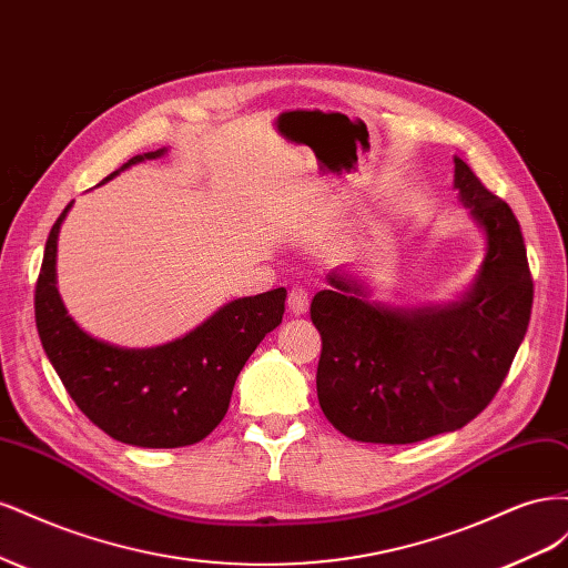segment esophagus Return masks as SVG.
<instances>
[{"label":"esophagus","mask_w":568,"mask_h":568,"mask_svg":"<svg viewBox=\"0 0 568 568\" xmlns=\"http://www.w3.org/2000/svg\"><path fill=\"white\" fill-rule=\"evenodd\" d=\"M288 311L294 315H305L307 313V305H311V296H307V291L303 286H294L288 291Z\"/></svg>","instance_id":"1"}]
</instances>
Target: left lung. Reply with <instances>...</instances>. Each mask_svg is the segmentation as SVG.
<instances>
[{
    "label": "left lung",
    "instance_id": "8db88e82",
    "mask_svg": "<svg viewBox=\"0 0 568 568\" xmlns=\"http://www.w3.org/2000/svg\"><path fill=\"white\" fill-rule=\"evenodd\" d=\"M455 189L488 244L459 301L398 311L372 303L341 270L313 298L320 407L353 440L405 445L469 424L500 390L526 336L532 280L519 220L457 156Z\"/></svg>",
    "mask_w": 568,
    "mask_h": 568
}]
</instances>
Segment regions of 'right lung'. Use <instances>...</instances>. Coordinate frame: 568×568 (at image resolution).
<instances>
[{
    "instance_id": "1",
    "label": "right lung",
    "mask_w": 568,
    "mask_h": 568,
    "mask_svg": "<svg viewBox=\"0 0 568 568\" xmlns=\"http://www.w3.org/2000/svg\"><path fill=\"white\" fill-rule=\"evenodd\" d=\"M163 153L165 149L149 151L120 170ZM71 205L49 232L36 286L38 334L51 367L82 415L120 443L184 448L203 440L227 415L236 376L257 343L282 324L286 288L222 305L196 329L165 346H111L80 329L57 288V242Z\"/></svg>"
}]
</instances>
